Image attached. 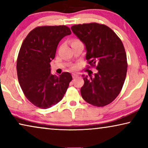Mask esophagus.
Instances as JSON below:
<instances>
[{"label":"esophagus","mask_w":148,"mask_h":148,"mask_svg":"<svg viewBox=\"0 0 148 148\" xmlns=\"http://www.w3.org/2000/svg\"><path fill=\"white\" fill-rule=\"evenodd\" d=\"M72 76H73V78H76V77H78V75L77 74H75V73H73L72 74Z\"/></svg>","instance_id":"1"}]
</instances>
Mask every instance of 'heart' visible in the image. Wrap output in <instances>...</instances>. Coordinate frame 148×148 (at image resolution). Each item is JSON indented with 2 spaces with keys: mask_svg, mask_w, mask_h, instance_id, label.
<instances>
[{
  "mask_svg": "<svg viewBox=\"0 0 148 148\" xmlns=\"http://www.w3.org/2000/svg\"><path fill=\"white\" fill-rule=\"evenodd\" d=\"M73 42H79V40H74Z\"/></svg>",
  "mask_w": 148,
  "mask_h": 148,
  "instance_id": "1",
  "label": "heart"
}]
</instances>
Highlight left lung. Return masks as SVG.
I'll list each match as a JSON object with an SVG mask.
<instances>
[{
  "mask_svg": "<svg viewBox=\"0 0 148 148\" xmlns=\"http://www.w3.org/2000/svg\"><path fill=\"white\" fill-rule=\"evenodd\" d=\"M71 29L84 44L86 60L96 66L98 73L84 76L81 94L84 100L96 106H104L118 96L127 71L124 46L108 26L96 23L79 24Z\"/></svg>",
  "mask_w": 148,
  "mask_h": 148,
  "instance_id": "obj_1",
  "label": "left lung"
}]
</instances>
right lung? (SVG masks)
Here are the masks:
<instances>
[{
	"mask_svg": "<svg viewBox=\"0 0 148 148\" xmlns=\"http://www.w3.org/2000/svg\"><path fill=\"white\" fill-rule=\"evenodd\" d=\"M71 34L65 25L38 27L21 44L17 60L18 80L27 100L38 108L46 109L59 102L72 80L68 72L52 75L50 64L59 42Z\"/></svg>",
	"mask_w": 148,
	"mask_h": 148,
	"instance_id": "obj_1",
	"label": "right lung"
}]
</instances>
